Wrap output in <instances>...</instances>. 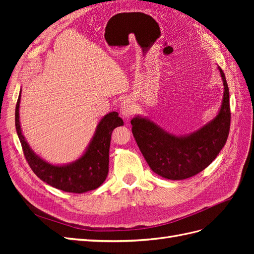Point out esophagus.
<instances>
[{"label":"esophagus","mask_w":254,"mask_h":254,"mask_svg":"<svg viewBox=\"0 0 254 254\" xmlns=\"http://www.w3.org/2000/svg\"><path fill=\"white\" fill-rule=\"evenodd\" d=\"M134 112V105L130 99H124L121 105V113L125 119L131 117Z\"/></svg>","instance_id":"34e87169"}]
</instances>
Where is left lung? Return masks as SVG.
I'll list each match as a JSON object with an SVG mask.
<instances>
[{
    "label": "left lung",
    "mask_w": 254,
    "mask_h": 254,
    "mask_svg": "<svg viewBox=\"0 0 254 254\" xmlns=\"http://www.w3.org/2000/svg\"><path fill=\"white\" fill-rule=\"evenodd\" d=\"M218 68L225 89L220 110L216 118L197 131L176 136L148 119L135 117L131 120L133 136L146 162L163 178L183 180L197 175L213 162L225 146L231 112L226 76Z\"/></svg>",
    "instance_id": "1"
}]
</instances>
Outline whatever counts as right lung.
<instances>
[{"label": "right lung", "mask_w": 254, "mask_h": 254, "mask_svg": "<svg viewBox=\"0 0 254 254\" xmlns=\"http://www.w3.org/2000/svg\"><path fill=\"white\" fill-rule=\"evenodd\" d=\"M19 95L16 105V129L23 153L32 171L45 183L67 193L81 194L99 188L109 172V148L114 128L124 125L118 112H110L97 125L95 134L86 152L67 165H53L45 162L30 149L21 131L19 121Z\"/></svg>", "instance_id": "add662e5"}]
</instances>
